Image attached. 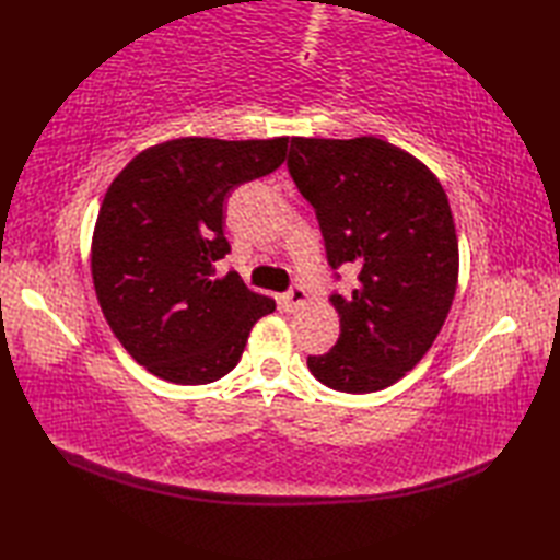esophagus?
<instances>
[{
	"mask_svg": "<svg viewBox=\"0 0 560 560\" xmlns=\"http://www.w3.org/2000/svg\"><path fill=\"white\" fill-rule=\"evenodd\" d=\"M287 307L289 311H301V307L305 305V301H307V293H305V289L303 287H293L289 293H287Z\"/></svg>",
	"mask_w": 560,
	"mask_h": 560,
	"instance_id": "esophagus-1",
	"label": "esophagus"
}]
</instances>
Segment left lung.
<instances>
[{
	"label": "left lung",
	"mask_w": 560,
	"mask_h": 560,
	"mask_svg": "<svg viewBox=\"0 0 560 560\" xmlns=\"http://www.w3.org/2000/svg\"><path fill=\"white\" fill-rule=\"evenodd\" d=\"M289 171L317 211L329 265L359 269V287L331 295L337 343L307 368L351 395L395 385L455 301L459 245L445 189L423 161L377 137H293Z\"/></svg>",
	"instance_id": "obj_1"
}]
</instances>
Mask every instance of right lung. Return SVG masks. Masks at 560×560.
<instances>
[{
    "label": "right lung",
    "mask_w": 560,
    "mask_h": 560,
    "mask_svg": "<svg viewBox=\"0 0 560 560\" xmlns=\"http://www.w3.org/2000/svg\"><path fill=\"white\" fill-rule=\"evenodd\" d=\"M289 137H180L149 147L110 183L91 237L101 311L127 353L161 380L207 385L241 361L273 299L241 273L213 277L229 253L223 201L287 161Z\"/></svg>",
    "instance_id": "add662e5"
}]
</instances>
